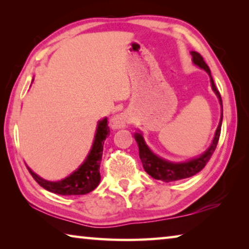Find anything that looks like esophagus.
Masks as SVG:
<instances>
[{"label":"esophagus","mask_w":249,"mask_h":249,"mask_svg":"<svg viewBox=\"0 0 249 249\" xmlns=\"http://www.w3.org/2000/svg\"><path fill=\"white\" fill-rule=\"evenodd\" d=\"M111 127L112 128H122V127H125L126 124H127V119L124 115L119 114V115H115L113 119L111 120Z\"/></svg>","instance_id":"1"}]
</instances>
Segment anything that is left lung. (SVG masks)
I'll return each mask as SVG.
<instances>
[{
    "label": "left lung",
    "instance_id": "8db88e82",
    "mask_svg": "<svg viewBox=\"0 0 249 249\" xmlns=\"http://www.w3.org/2000/svg\"><path fill=\"white\" fill-rule=\"evenodd\" d=\"M191 54H192L193 64L199 66L200 68L204 69L206 72L209 73L211 86H212V90L214 91V93L216 94V96L218 98V101H220L221 107H222L221 94H220V92H218V90L216 89L215 84H214L212 75H211L210 68L208 67V65L205 64V61L203 60V57H202L201 54L196 52H191ZM222 120H223V107H222V114H221L220 123H218L215 135H214L213 142H212V144H211V146L209 147V149L206 150L204 154H202L200 157L193 158L185 162L176 163V162L167 161V160L158 157V156H156L153 151L149 149V147L146 145L142 135L141 133H135L134 137L137 142L138 149H140V158L142 160V167H144L145 171L149 176L153 177L154 179L161 180V181H163V182H171V181L185 179V178H189V177H192L196 174H197V172L201 171L205 167V165L208 163V161L211 158V156L213 155L214 150H215V148H216L218 138H220V135H221Z\"/></svg>",
    "mask_w": 249,
    "mask_h": 249
}]
</instances>
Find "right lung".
Listing matches in <instances>:
<instances>
[{
	"instance_id": "1",
	"label": "right lung",
	"mask_w": 249,
	"mask_h": 249,
	"mask_svg": "<svg viewBox=\"0 0 249 249\" xmlns=\"http://www.w3.org/2000/svg\"><path fill=\"white\" fill-rule=\"evenodd\" d=\"M109 135V127L107 125V119L105 117L102 121H99L94 142L92 145L89 155L77 170L73 171L69 177L60 181H47L27 167L29 174L36 180L40 187L53 193L61 196H82L87 195L98 187L101 180L100 176V162L102 159L103 145L107 136Z\"/></svg>"
}]
</instances>
